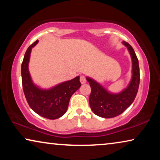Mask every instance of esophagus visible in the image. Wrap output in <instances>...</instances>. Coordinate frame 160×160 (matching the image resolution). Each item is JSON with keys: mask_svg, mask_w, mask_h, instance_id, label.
<instances>
[{"mask_svg": "<svg viewBox=\"0 0 160 160\" xmlns=\"http://www.w3.org/2000/svg\"><path fill=\"white\" fill-rule=\"evenodd\" d=\"M80 82H81V84H82L86 83V78H85L84 76H82L80 77Z\"/></svg>", "mask_w": 160, "mask_h": 160, "instance_id": "1", "label": "esophagus"}]
</instances>
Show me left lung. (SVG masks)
<instances>
[{
  "label": "left lung",
  "instance_id": "left-lung-1",
  "mask_svg": "<svg viewBox=\"0 0 160 160\" xmlns=\"http://www.w3.org/2000/svg\"><path fill=\"white\" fill-rule=\"evenodd\" d=\"M122 43L128 48L132 59V78L130 84L119 93H111L92 78L87 77L92 91L89 95V106L94 113L98 117L113 118L124 112L134 101L140 83L138 60L134 49L128 43Z\"/></svg>",
  "mask_w": 160,
  "mask_h": 160
}]
</instances>
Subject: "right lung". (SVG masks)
Segmentation results:
<instances>
[{
	"label": "right lung",
	"instance_id": "1",
	"mask_svg": "<svg viewBox=\"0 0 160 160\" xmlns=\"http://www.w3.org/2000/svg\"><path fill=\"white\" fill-rule=\"evenodd\" d=\"M38 40L30 46L26 51L22 63V82L24 94L32 111L49 119H56L67 111L71 96L80 88L79 76L60 83L50 89H41L32 82L28 64L32 47Z\"/></svg>",
	"mask_w": 160,
	"mask_h": 160
}]
</instances>
